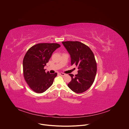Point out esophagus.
<instances>
[{
    "mask_svg": "<svg viewBox=\"0 0 129 129\" xmlns=\"http://www.w3.org/2000/svg\"><path fill=\"white\" fill-rule=\"evenodd\" d=\"M60 75H61V76H65V75H66V74H64V73H60Z\"/></svg>",
    "mask_w": 129,
    "mask_h": 129,
    "instance_id": "obj_1",
    "label": "esophagus"
}]
</instances>
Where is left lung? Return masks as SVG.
Instances as JSON below:
<instances>
[{"label":"left lung","mask_w":129,"mask_h":129,"mask_svg":"<svg viewBox=\"0 0 129 129\" xmlns=\"http://www.w3.org/2000/svg\"><path fill=\"white\" fill-rule=\"evenodd\" d=\"M71 58V64L76 65L78 74L74 76L70 74L72 80L68 84L74 92H85L92 85L97 72V64L91 49L85 44L78 41L62 42Z\"/></svg>","instance_id":"8db88e82"}]
</instances>
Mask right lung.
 <instances>
[{
	"label": "right lung",
	"mask_w": 129,
	"mask_h": 129,
	"mask_svg": "<svg viewBox=\"0 0 129 129\" xmlns=\"http://www.w3.org/2000/svg\"><path fill=\"white\" fill-rule=\"evenodd\" d=\"M60 47L57 43L38 44L30 48L24 56L23 61L24 77L34 92H45L53 84L57 74L46 73L44 68L53 52Z\"/></svg>",
	"instance_id": "1"
}]
</instances>
